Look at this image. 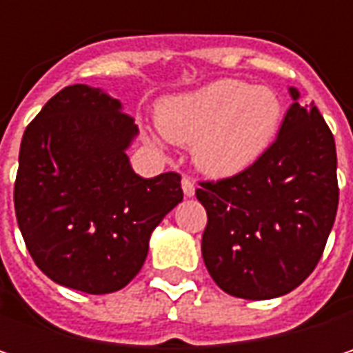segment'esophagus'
<instances>
[{
    "label": "esophagus",
    "mask_w": 353,
    "mask_h": 353,
    "mask_svg": "<svg viewBox=\"0 0 353 353\" xmlns=\"http://www.w3.org/2000/svg\"><path fill=\"white\" fill-rule=\"evenodd\" d=\"M181 190H183V196L185 198H192L196 194V185H194V181L190 177H183L181 179Z\"/></svg>",
    "instance_id": "34e87169"
}]
</instances>
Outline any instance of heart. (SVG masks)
I'll list each match as a JSON object with an SVG mask.
<instances>
[{
    "instance_id": "obj_1",
    "label": "heart",
    "mask_w": 353,
    "mask_h": 353,
    "mask_svg": "<svg viewBox=\"0 0 353 353\" xmlns=\"http://www.w3.org/2000/svg\"><path fill=\"white\" fill-rule=\"evenodd\" d=\"M284 118L280 96L241 79H216L192 92L168 96L157 106L161 132L192 145L196 168L212 177L235 176L274 145Z\"/></svg>"
}]
</instances>
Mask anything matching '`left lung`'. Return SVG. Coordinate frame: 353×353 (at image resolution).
<instances>
[{"mask_svg":"<svg viewBox=\"0 0 353 353\" xmlns=\"http://www.w3.org/2000/svg\"><path fill=\"white\" fill-rule=\"evenodd\" d=\"M278 139L245 172L202 181L206 208L202 257L231 296L268 301L301 286L331 233L339 188L335 141L315 104L303 106L290 88Z\"/></svg>","mask_w":353,"mask_h":353,"instance_id":"1","label":"left lung"}]
</instances>
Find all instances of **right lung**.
<instances>
[{
  "mask_svg": "<svg viewBox=\"0 0 353 353\" xmlns=\"http://www.w3.org/2000/svg\"><path fill=\"white\" fill-rule=\"evenodd\" d=\"M134 120L100 88L69 85L28 124L14 206L34 263L88 294L124 288L143 268L155 227L183 198L181 177L134 174Z\"/></svg>",
  "mask_w": 353,
  "mask_h": 353,
  "instance_id": "add662e5",
  "label": "right lung"
}]
</instances>
